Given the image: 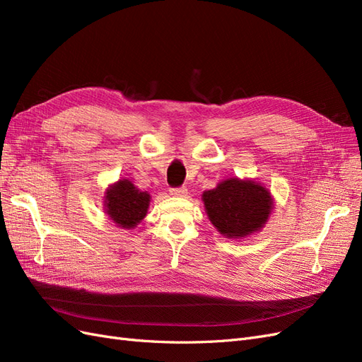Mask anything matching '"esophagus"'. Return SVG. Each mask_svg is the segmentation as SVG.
Wrapping results in <instances>:
<instances>
[{
	"mask_svg": "<svg viewBox=\"0 0 362 362\" xmlns=\"http://www.w3.org/2000/svg\"><path fill=\"white\" fill-rule=\"evenodd\" d=\"M170 194L175 196V198H185V196H187V189H185V187L170 189Z\"/></svg>",
	"mask_w": 362,
	"mask_h": 362,
	"instance_id": "1",
	"label": "esophagus"
}]
</instances>
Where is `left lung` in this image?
Masks as SVG:
<instances>
[{
  "label": "left lung",
  "mask_w": 362,
  "mask_h": 362,
  "mask_svg": "<svg viewBox=\"0 0 362 362\" xmlns=\"http://www.w3.org/2000/svg\"><path fill=\"white\" fill-rule=\"evenodd\" d=\"M205 213L213 226L226 238H246L261 231L269 222L273 196L255 180L226 178L202 193Z\"/></svg>",
  "instance_id": "8db88e82"
}]
</instances>
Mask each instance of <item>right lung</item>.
<instances>
[{"label":"right lung","mask_w":362,"mask_h":362,"mask_svg":"<svg viewBox=\"0 0 362 362\" xmlns=\"http://www.w3.org/2000/svg\"><path fill=\"white\" fill-rule=\"evenodd\" d=\"M103 202L105 214L116 226L133 229L146 217L151 194L137 189L133 181L120 178L108 185Z\"/></svg>","instance_id":"right-lung-1"}]
</instances>
